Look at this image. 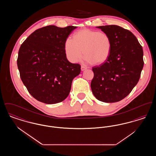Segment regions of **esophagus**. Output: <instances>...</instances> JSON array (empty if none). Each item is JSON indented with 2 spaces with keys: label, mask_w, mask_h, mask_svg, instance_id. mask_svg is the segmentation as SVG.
Segmentation results:
<instances>
[{
  "label": "esophagus",
  "mask_w": 156,
  "mask_h": 156,
  "mask_svg": "<svg viewBox=\"0 0 156 156\" xmlns=\"http://www.w3.org/2000/svg\"><path fill=\"white\" fill-rule=\"evenodd\" d=\"M87 68V67L84 66H81V70L82 71H84Z\"/></svg>",
  "instance_id": "1"
}]
</instances>
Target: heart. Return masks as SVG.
<instances>
[{
    "mask_svg": "<svg viewBox=\"0 0 156 156\" xmlns=\"http://www.w3.org/2000/svg\"><path fill=\"white\" fill-rule=\"evenodd\" d=\"M111 47V38L106 33L83 29L76 32L73 38H67L64 50L67 58L71 62H77L81 58L83 49L87 62L101 64L109 58Z\"/></svg>",
    "mask_w": 156,
    "mask_h": 156,
    "instance_id": "obj_1",
    "label": "heart"
}]
</instances>
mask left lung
I'll return each instance as SVG.
<instances>
[{
    "mask_svg": "<svg viewBox=\"0 0 156 156\" xmlns=\"http://www.w3.org/2000/svg\"><path fill=\"white\" fill-rule=\"evenodd\" d=\"M97 27L111 38V51L105 62L92 67L91 89L100 101L119 102L131 92L140 79L144 66L143 48L129 30L117 25Z\"/></svg>",
    "mask_w": 156,
    "mask_h": 156,
    "instance_id": "1",
    "label": "left lung"
}]
</instances>
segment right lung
Returning <instances> with one entry per match:
<instances>
[{
  "label": "right lung",
  "instance_id": "1",
  "mask_svg": "<svg viewBox=\"0 0 156 156\" xmlns=\"http://www.w3.org/2000/svg\"><path fill=\"white\" fill-rule=\"evenodd\" d=\"M48 26L31 33L19 50L17 64L23 83L30 95L47 104L66 99L73 79L81 73V66L68 61L64 45L76 29Z\"/></svg>",
  "mask_w": 156,
  "mask_h": 156
}]
</instances>
